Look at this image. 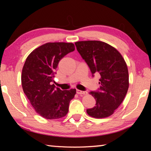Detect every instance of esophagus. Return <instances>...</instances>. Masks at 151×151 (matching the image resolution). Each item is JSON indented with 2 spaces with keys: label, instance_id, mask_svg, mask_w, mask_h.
Segmentation results:
<instances>
[{
  "label": "esophagus",
  "instance_id": "obj_1",
  "mask_svg": "<svg viewBox=\"0 0 151 151\" xmlns=\"http://www.w3.org/2000/svg\"><path fill=\"white\" fill-rule=\"evenodd\" d=\"M76 93L78 94H87V92L86 91H82L80 90H76Z\"/></svg>",
  "mask_w": 151,
  "mask_h": 151
}]
</instances>
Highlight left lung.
<instances>
[{
    "label": "left lung",
    "mask_w": 151,
    "mask_h": 151,
    "mask_svg": "<svg viewBox=\"0 0 151 151\" xmlns=\"http://www.w3.org/2000/svg\"><path fill=\"white\" fill-rule=\"evenodd\" d=\"M75 45L93 76H100V88L89 93L96 100V104L86 112L96 119L112 115L123 101L129 88L126 62L115 48L106 42L86 40L76 42Z\"/></svg>",
    "instance_id": "obj_1"
}]
</instances>
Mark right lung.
I'll list each match as a JSON object with an SVG mask.
<instances>
[{"instance_id":"add662e5","label":"right lung","mask_w":151,"mask_h":151,"mask_svg":"<svg viewBox=\"0 0 151 151\" xmlns=\"http://www.w3.org/2000/svg\"><path fill=\"white\" fill-rule=\"evenodd\" d=\"M75 49L73 43L48 42L27 58L22 70V89L35 111L43 118L58 119L68 113L76 89L62 91L52 83L59 61Z\"/></svg>"}]
</instances>
